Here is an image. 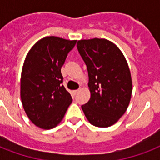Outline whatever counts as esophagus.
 <instances>
[{
	"mask_svg": "<svg viewBox=\"0 0 160 160\" xmlns=\"http://www.w3.org/2000/svg\"><path fill=\"white\" fill-rule=\"evenodd\" d=\"M79 92V90H73L72 91V93L73 94H74V95H77V93Z\"/></svg>",
	"mask_w": 160,
	"mask_h": 160,
	"instance_id": "esophagus-1",
	"label": "esophagus"
}]
</instances>
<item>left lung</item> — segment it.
<instances>
[{
  "label": "left lung",
  "instance_id": "1",
  "mask_svg": "<svg viewBox=\"0 0 160 160\" xmlns=\"http://www.w3.org/2000/svg\"><path fill=\"white\" fill-rule=\"evenodd\" d=\"M77 49L87 66L91 94L81 108L91 124L111 126L125 113L131 98V75L126 60L105 39L80 40Z\"/></svg>",
  "mask_w": 160,
  "mask_h": 160
}]
</instances>
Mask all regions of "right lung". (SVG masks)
Instances as JSON below:
<instances>
[{"mask_svg": "<svg viewBox=\"0 0 160 160\" xmlns=\"http://www.w3.org/2000/svg\"><path fill=\"white\" fill-rule=\"evenodd\" d=\"M75 44L76 41L48 36L26 55L21 71V102L31 121L41 129L56 126L72 102L62 85L61 67Z\"/></svg>", "mask_w": 160, "mask_h": 160, "instance_id": "add662e5", "label": "right lung"}]
</instances>
